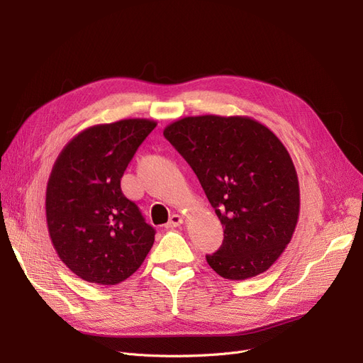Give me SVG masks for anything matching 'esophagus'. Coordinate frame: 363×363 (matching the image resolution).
<instances>
[{"label":"esophagus","mask_w":363,"mask_h":363,"mask_svg":"<svg viewBox=\"0 0 363 363\" xmlns=\"http://www.w3.org/2000/svg\"><path fill=\"white\" fill-rule=\"evenodd\" d=\"M182 223H184V218L179 216V213H173V216L169 220V223L166 224V229H173V227H178Z\"/></svg>","instance_id":"esophagus-1"}]
</instances>
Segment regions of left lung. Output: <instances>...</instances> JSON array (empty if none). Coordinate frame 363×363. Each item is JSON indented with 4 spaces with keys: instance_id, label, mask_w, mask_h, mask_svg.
<instances>
[{
    "instance_id": "obj_1",
    "label": "left lung",
    "mask_w": 363,
    "mask_h": 363,
    "mask_svg": "<svg viewBox=\"0 0 363 363\" xmlns=\"http://www.w3.org/2000/svg\"><path fill=\"white\" fill-rule=\"evenodd\" d=\"M164 138L191 166L223 224L224 239L206 256L220 277L266 272L299 220L298 173L286 146L250 116L199 115L169 124Z\"/></svg>"
}]
</instances>
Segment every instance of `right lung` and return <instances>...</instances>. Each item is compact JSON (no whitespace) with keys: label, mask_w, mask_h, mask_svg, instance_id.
Segmentation results:
<instances>
[{"label":"right lung","mask_w":363,"mask_h":363,"mask_svg":"<svg viewBox=\"0 0 363 363\" xmlns=\"http://www.w3.org/2000/svg\"><path fill=\"white\" fill-rule=\"evenodd\" d=\"M157 123L128 118L88 127L67 143L46 186L48 230L61 262L88 283L115 286L136 272L155 230L121 178Z\"/></svg>","instance_id":"right-lung-1"}]
</instances>
